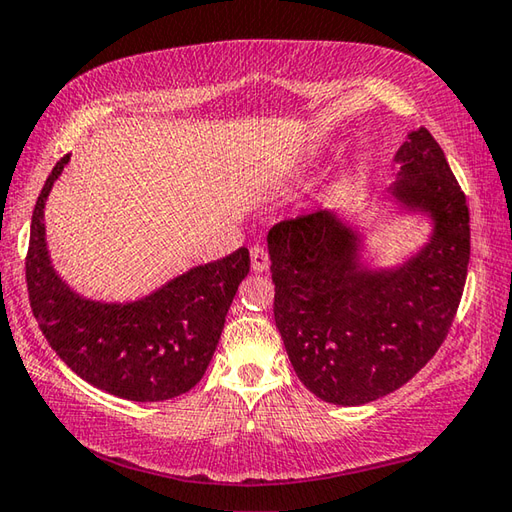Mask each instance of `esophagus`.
Instances as JSON below:
<instances>
[{"label":"esophagus","instance_id":"obj_1","mask_svg":"<svg viewBox=\"0 0 512 512\" xmlns=\"http://www.w3.org/2000/svg\"><path fill=\"white\" fill-rule=\"evenodd\" d=\"M250 266H253V271H257V273L268 271V266H271V257H268L264 246L257 244L250 248Z\"/></svg>","mask_w":512,"mask_h":512}]
</instances>
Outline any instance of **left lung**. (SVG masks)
I'll list each match as a JSON object with an SVG mask.
<instances>
[{"mask_svg":"<svg viewBox=\"0 0 512 512\" xmlns=\"http://www.w3.org/2000/svg\"><path fill=\"white\" fill-rule=\"evenodd\" d=\"M396 197L430 210L434 239L394 273L353 266V235L327 210L268 232L275 324L297 378L333 405H365L412 380L457 318L470 262V212L425 127L403 143Z\"/></svg>","mask_w":512,"mask_h":512,"instance_id":"1","label":"left lung"}]
</instances>
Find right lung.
<instances>
[{"instance_id":"right-lung-1","label":"right lung","mask_w":512,"mask_h":512,"mask_svg":"<svg viewBox=\"0 0 512 512\" xmlns=\"http://www.w3.org/2000/svg\"><path fill=\"white\" fill-rule=\"evenodd\" d=\"M69 154L55 163L31 219L26 288L46 342L71 371L102 392L138 403L181 396L206 374L239 282L250 271L248 248L192 268L134 304L87 302L53 273L42 210Z\"/></svg>"}]
</instances>
